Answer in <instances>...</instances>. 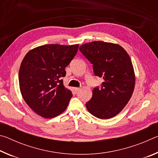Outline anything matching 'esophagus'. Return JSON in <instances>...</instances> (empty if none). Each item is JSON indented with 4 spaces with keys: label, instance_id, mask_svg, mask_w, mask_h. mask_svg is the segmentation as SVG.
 I'll return each mask as SVG.
<instances>
[{
    "label": "esophagus",
    "instance_id": "1",
    "mask_svg": "<svg viewBox=\"0 0 158 158\" xmlns=\"http://www.w3.org/2000/svg\"><path fill=\"white\" fill-rule=\"evenodd\" d=\"M73 89H74V91H75L76 93H77V92H78V91H79V90H80V89H79V88H77V87H75V88H73Z\"/></svg>",
    "mask_w": 158,
    "mask_h": 158
}]
</instances>
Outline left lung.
<instances>
[{"label":"left lung","mask_w":158,"mask_h":158,"mask_svg":"<svg viewBox=\"0 0 158 158\" xmlns=\"http://www.w3.org/2000/svg\"><path fill=\"white\" fill-rule=\"evenodd\" d=\"M79 51L93 64L95 75L103 79L85 104L88 111L100 119L116 116L127 105L135 88V72L129 55L120 45L102 41L82 44Z\"/></svg>","instance_id":"1"}]
</instances>
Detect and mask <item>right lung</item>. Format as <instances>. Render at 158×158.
<instances>
[{
    "instance_id": "obj_1",
    "label": "right lung",
    "mask_w": 158,
    "mask_h": 158,
    "mask_svg": "<svg viewBox=\"0 0 158 158\" xmlns=\"http://www.w3.org/2000/svg\"><path fill=\"white\" fill-rule=\"evenodd\" d=\"M79 44H45L31 50L21 62L19 81L27 105L40 116L52 118L62 114L73 97L64 86L65 68L78 51Z\"/></svg>"
}]
</instances>
